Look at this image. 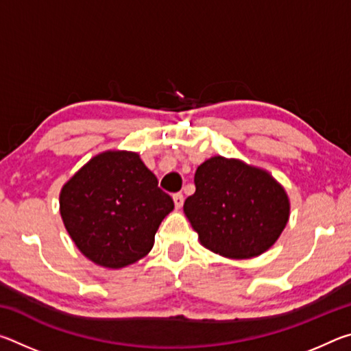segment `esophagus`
Returning a JSON list of instances; mask_svg holds the SVG:
<instances>
[{"instance_id":"obj_1","label":"esophagus","mask_w":351,"mask_h":351,"mask_svg":"<svg viewBox=\"0 0 351 351\" xmlns=\"http://www.w3.org/2000/svg\"><path fill=\"white\" fill-rule=\"evenodd\" d=\"M173 203H175V206L178 207V209H180V207H182V204H184L182 193H175L173 195Z\"/></svg>"}]
</instances>
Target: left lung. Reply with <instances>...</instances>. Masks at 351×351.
Returning <instances> with one entry per match:
<instances>
[{"mask_svg": "<svg viewBox=\"0 0 351 351\" xmlns=\"http://www.w3.org/2000/svg\"><path fill=\"white\" fill-rule=\"evenodd\" d=\"M184 213L201 245L229 258H252L274 245L289 218L285 189L268 171L213 156L195 173Z\"/></svg>", "mask_w": 351, "mask_h": 351, "instance_id": "1", "label": "left lung"}]
</instances>
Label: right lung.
Returning a JSON list of instances; mask_svg holds the SVG:
<instances>
[{
    "label": "right lung",
    "mask_w": 351,
    "mask_h": 351,
    "mask_svg": "<svg viewBox=\"0 0 351 351\" xmlns=\"http://www.w3.org/2000/svg\"><path fill=\"white\" fill-rule=\"evenodd\" d=\"M173 207L134 152L97 154L60 192V215L69 237L86 258L110 269L145 257Z\"/></svg>",
    "instance_id": "add662e5"
}]
</instances>
